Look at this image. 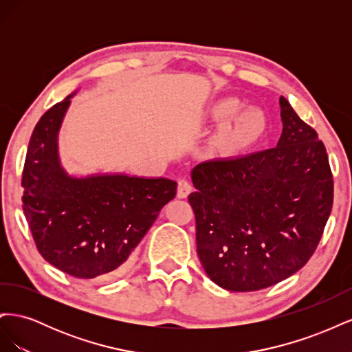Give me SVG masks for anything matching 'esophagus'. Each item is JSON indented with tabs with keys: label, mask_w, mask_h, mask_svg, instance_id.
<instances>
[{
	"label": "esophagus",
	"mask_w": 352,
	"mask_h": 352,
	"mask_svg": "<svg viewBox=\"0 0 352 352\" xmlns=\"http://www.w3.org/2000/svg\"><path fill=\"white\" fill-rule=\"evenodd\" d=\"M192 192V185L188 179H179L177 180V198H186Z\"/></svg>",
	"instance_id": "1"
}]
</instances>
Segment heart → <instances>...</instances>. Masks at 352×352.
<instances>
[{"mask_svg": "<svg viewBox=\"0 0 352 352\" xmlns=\"http://www.w3.org/2000/svg\"><path fill=\"white\" fill-rule=\"evenodd\" d=\"M242 102L236 97L217 100L210 107V114L217 120H228L237 116L228 124L220 136V146L225 151L236 150L239 146L251 145L263 135L265 129L264 116L257 110H245L242 113Z\"/></svg>", "mask_w": 352, "mask_h": 352, "instance_id": "1", "label": "heart"}]
</instances>
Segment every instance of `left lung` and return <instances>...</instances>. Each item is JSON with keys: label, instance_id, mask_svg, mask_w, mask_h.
<instances>
[{"label": "left lung", "instance_id": "1", "mask_svg": "<svg viewBox=\"0 0 352 352\" xmlns=\"http://www.w3.org/2000/svg\"><path fill=\"white\" fill-rule=\"evenodd\" d=\"M278 146L194 167L197 252L208 278L251 292L289 278L311 258L333 204L324 144L280 97Z\"/></svg>", "mask_w": 352, "mask_h": 352}]
</instances>
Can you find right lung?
<instances>
[{
    "label": "right lung",
    "mask_w": 352,
    "mask_h": 352,
    "mask_svg": "<svg viewBox=\"0 0 352 352\" xmlns=\"http://www.w3.org/2000/svg\"><path fill=\"white\" fill-rule=\"evenodd\" d=\"M70 97L41 117L22 175V201L39 254L78 279L114 276L176 197L170 179L126 175L72 177L60 166L57 135Z\"/></svg>",
    "instance_id": "add662e5"
}]
</instances>
